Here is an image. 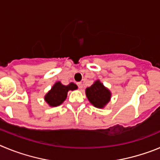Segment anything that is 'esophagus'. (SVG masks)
Here are the masks:
<instances>
[{
	"mask_svg": "<svg viewBox=\"0 0 160 160\" xmlns=\"http://www.w3.org/2000/svg\"><path fill=\"white\" fill-rule=\"evenodd\" d=\"M77 85H78V88L80 89H81L82 88H83V83H80V82H79V83H77Z\"/></svg>",
	"mask_w": 160,
	"mask_h": 160,
	"instance_id": "1",
	"label": "esophagus"
}]
</instances>
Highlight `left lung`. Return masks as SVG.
I'll use <instances>...</instances> for the list:
<instances>
[{"mask_svg":"<svg viewBox=\"0 0 160 160\" xmlns=\"http://www.w3.org/2000/svg\"><path fill=\"white\" fill-rule=\"evenodd\" d=\"M85 93L88 101L97 108H103L112 98L111 91L100 80H96L91 87L87 88Z\"/></svg>","mask_w":160,"mask_h":160,"instance_id":"1","label":"left lung"}]
</instances>
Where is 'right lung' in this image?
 Masks as SVG:
<instances>
[{
  "instance_id": "obj_1",
  "label": "right lung",
  "mask_w": 160,
  "mask_h": 160,
  "mask_svg": "<svg viewBox=\"0 0 160 160\" xmlns=\"http://www.w3.org/2000/svg\"><path fill=\"white\" fill-rule=\"evenodd\" d=\"M78 87L74 83L64 85L61 82L57 81L44 96V100L50 107H57L66 100L68 91H74Z\"/></svg>"
}]
</instances>
